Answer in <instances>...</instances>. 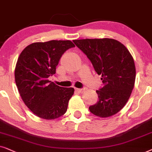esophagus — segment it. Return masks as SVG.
<instances>
[{
    "label": "esophagus",
    "instance_id": "1",
    "mask_svg": "<svg viewBox=\"0 0 152 152\" xmlns=\"http://www.w3.org/2000/svg\"><path fill=\"white\" fill-rule=\"evenodd\" d=\"M76 91L78 93H83L85 91L84 89H78V88H76Z\"/></svg>",
    "mask_w": 152,
    "mask_h": 152
}]
</instances>
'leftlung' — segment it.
Instances as JSON below:
<instances>
[{
	"mask_svg": "<svg viewBox=\"0 0 152 152\" xmlns=\"http://www.w3.org/2000/svg\"><path fill=\"white\" fill-rule=\"evenodd\" d=\"M87 56L104 87L96 90L99 101L89 107L97 117L113 116L124 108L134 87L135 66L133 56L124 44L110 38L73 41Z\"/></svg>",
	"mask_w": 152,
	"mask_h": 152,
	"instance_id": "left-lung-1",
	"label": "left lung"
}]
</instances>
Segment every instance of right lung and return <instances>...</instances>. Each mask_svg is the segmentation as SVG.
<instances>
[{
	"instance_id": "1",
	"label": "right lung",
	"mask_w": 152,
	"mask_h": 152,
	"mask_svg": "<svg viewBox=\"0 0 152 152\" xmlns=\"http://www.w3.org/2000/svg\"><path fill=\"white\" fill-rule=\"evenodd\" d=\"M75 45L70 40L35 42L26 46L18 58L15 77L26 106L44 120H55L67 110L73 88H62L48 80L56 74L63 53Z\"/></svg>"
}]
</instances>
